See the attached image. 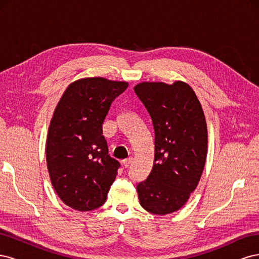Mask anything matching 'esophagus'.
<instances>
[{"label":"esophagus","instance_id":"1","mask_svg":"<svg viewBox=\"0 0 259 259\" xmlns=\"http://www.w3.org/2000/svg\"><path fill=\"white\" fill-rule=\"evenodd\" d=\"M132 162H133V159H132V158L123 160V165H124V167H128V166L131 165V164H132Z\"/></svg>","mask_w":259,"mask_h":259}]
</instances>
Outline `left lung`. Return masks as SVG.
<instances>
[{
  "label": "left lung",
  "instance_id": "1",
  "mask_svg": "<svg viewBox=\"0 0 259 259\" xmlns=\"http://www.w3.org/2000/svg\"><path fill=\"white\" fill-rule=\"evenodd\" d=\"M134 91L150 114L154 130L153 166L137 185L149 213L166 215L182 208L197 188L207 154V126L190 85L142 82Z\"/></svg>",
  "mask_w": 259,
  "mask_h": 259
}]
</instances>
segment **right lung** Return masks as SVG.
<instances>
[{"label": "right lung", "mask_w": 259, "mask_h": 259, "mask_svg": "<svg viewBox=\"0 0 259 259\" xmlns=\"http://www.w3.org/2000/svg\"><path fill=\"white\" fill-rule=\"evenodd\" d=\"M127 82L84 77L69 84L55 109L46 140V163L55 191L76 210L104 204L120 163L108 154L103 123Z\"/></svg>", "instance_id": "add662e5"}]
</instances>
